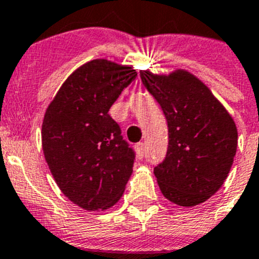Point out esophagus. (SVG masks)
<instances>
[{
    "label": "esophagus",
    "instance_id": "1",
    "mask_svg": "<svg viewBox=\"0 0 259 259\" xmlns=\"http://www.w3.org/2000/svg\"><path fill=\"white\" fill-rule=\"evenodd\" d=\"M136 152H137V156H138L139 159H142L143 155H145V145H143V143H137Z\"/></svg>",
    "mask_w": 259,
    "mask_h": 259
}]
</instances>
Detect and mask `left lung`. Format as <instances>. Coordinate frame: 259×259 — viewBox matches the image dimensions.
<instances>
[{"label": "left lung", "instance_id": "8db88e82", "mask_svg": "<svg viewBox=\"0 0 259 259\" xmlns=\"http://www.w3.org/2000/svg\"><path fill=\"white\" fill-rule=\"evenodd\" d=\"M139 74L168 123L167 155L154 168L161 193L184 207L207 201L232 167L237 150L235 121L210 89L189 71Z\"/></svg>", "mask_w": 259, "mask_h": 259}]
</instances>
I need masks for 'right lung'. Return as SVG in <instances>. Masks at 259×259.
<instances>
[{
	"instance_id": "obj_1",
	"label": "right lung",
	"mask_w": 259,
	"mask_h": 259,
	"mask_svg": "<svg viewBox=\"0 0 259 259\" xmlns=\"http://www.w3.org/2000/svg\"><path fill=\"white\" fill-rule=\"evenodd\" d=\"M136 78L130 66L92 60L65 80L44 114L49 169L61 192L87 211L112 207L132 176L136 154L108 112Z\"/></svg>"
}]
</instances>
